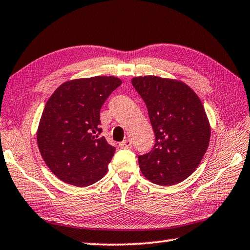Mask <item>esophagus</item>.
Returning a JSON list of instances; mask_svg holds the SVG:
<instances>
[{"instance_id": "obj_1", "label": "esophagus", "mask_w": 250, "mask_h": 250, "mask_svg": "<svg viewBox=\"0 0 250 250\" xmlns=\"http://www.w3.org/2000/svg\"><path fill=\"white\" fill-rule=\"evenodd\" d=\"M121 147H124V149H129V147L132 146V141L130 140V139H126V140L120 142L119 145Z\"/></svg>"}]
</instances>
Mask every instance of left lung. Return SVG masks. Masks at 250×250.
Listing matches in <instances>:
<instances>
[{
	"label": "left lung",
	"instance_id": "1",
	"mask_svg": "<svg viewBox=\"0 0 250 250\" xmlns=\"http://www.w3.org/2000/svg\"><path fill=\"white\" fill-rule=\"evenodd\" d=\"M155 134L149 153L139 155L142 174L158 185H174L196 170L206 153L210 125L198 96L183 82L158 76L131 80Z\"/></svg>",
	"mask_w": 250,
	"mask_h": 250
}]
</instances>
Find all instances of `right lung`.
I'll list each match as a JSON object with an SVG mask.
<instances>
[{
	"label": "right lung",
	"mask_w": 250,
	"mask_h": 250,
	"mask_svg": "<svg viewBox=\"0 0 250 250\" xmlns=\"http://www.w3.org/2000/svg\"><path fill=\"white\" fill-rule=\"evenodd\" d=\"M121 83L113 76L74 79L50 96L37 129V146L59 180L84 188L108 172L116 149L100 135V109Z\"/></svg>",
	"instance_id": "add662e5"
}]
</instances>
